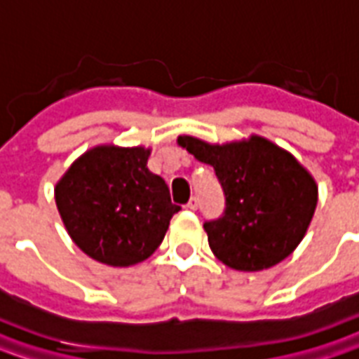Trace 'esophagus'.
Listing matches in <instances>:
<instances>
[{
	"mask_svg": "<svg viewBox=\"0 0 359 359\" xmlns=\"http://www.w3.org/2000/svg\"><path fill=\"white\" fill-rule=\"evenodd\" d=\"M186 207L190 208V210H197V207H199V201H197V197H191Z\"/></svg>",
	"mask_w": 359,
	"mask_h": 359,
	"instance_id": "34e87169",
	"label": "esophagus"
}]
</instances>
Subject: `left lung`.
<instances>
[{
  "instance_id": "obj_1",
  "label": "left lung",
  "mask_w": 359,
  "mask_h": 359,
  "mask_svg": "<svg viewBox=\"0 0 359 359\" xmlns=\"http://www.w3.org/2000/svg\"><path fill=\"white\" fill-rule=\"evenodd\" d=\"M177 141L212 165L224 188V214L203 225L219 261L240 272H259L296 250L311 224L318 190L290 152L261 135L225 145L191 135Z\"/></svg>"
}]
</instances>
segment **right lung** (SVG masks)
Wrapping results in <instances>:
<instances>
[{"mask_svg":"<svg viewBox=\"0 0 359 359\" xmlns=\"http://www.w3.org/2000/svg\"><path fill=\"white\" fill-rule=\"evenodd\" d=\"M145 147H95L55 184V205L70 238L109 266L145 261L162 244L173 214L165 180L147 168Z\"/></svg>","mask_w":359,"mask_h":359,"instance_id":"obj_1","label":"right lung"}]
</instances>
